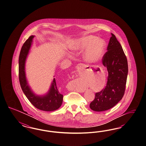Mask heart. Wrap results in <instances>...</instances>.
<instances>
[{"label": "heart", "instance_id": "heart-1", "mask_svg": "<svg viewBox=\"0 0 146 146\" xmlns=\"http://www.w3.org/2000/svg\"><path fill=\"white\" fill-rule=\"evenodd\" d=\"M72 49L76 51L86 50L84 53L85 60L88 62H95L103 57L106 43L103 40L97 39L95 36H86L76 40Z\"/></svg>", "mask_w": 146, "mask_h": 146}]
</instances>
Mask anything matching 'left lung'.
I'll use <instances>...</instances> for the list:
<instances>
[{"mask_svg": "<svg viewBox=\"0 0 146 146\" xmlns=\"http://www.w3.org/2000/svg\"><path fill=\"white\" fill-rule=\"evenodd\" d=\"M108 51L104 54L102 63L108 72L105 88L96 93L90 108L95 111L108 110L115 106L124 96L128 74V63L121 44L111 33Z\"/></svg>", "mask_w": 146, "mask_h": 146, "instance_id": "left-lung-1", "label": "left lung"}]
</instances>
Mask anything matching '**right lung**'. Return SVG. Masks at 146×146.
Instances as JSON below:
<instances>
[{"mask_svg":"<svg viewBox=\"0 0 146 146\" xmlns=\"http://www.w3.org/2000/svg\"><path fill=\"white\" fill-rule=\"evenodd\" d=\"M34 36L31 35L22 45L19 58V78L22 91L31 104L40 110L52 111L57 110L62 106L63 95L59 93L55 78L48 93L43 96L36 95L33 92L27 81L25 74V62L31 49Z\"/></svg>","mask_w":146,"mask_h":146,"instance_id":"1","label":"right lung"}]
</instances>
